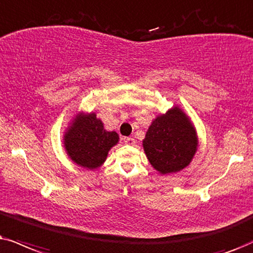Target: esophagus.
I'll return each instance as SVG.
<instances>
[{"label": "esophagus", "instance_id": "obj_1", "mask_svg": "<svg viewBox=\"0 0 253 253\" xmlns=\"http://www.w3.org/2000/svg\"><path fill=\"white\" fill-rule=\"evenodd\" d=\"M123 142L126 143V144H127V145H133V144H135V139H133L132 137H124Z\"/></svg>", "mask_w": 253, "mask_h": 253}]
</instances>
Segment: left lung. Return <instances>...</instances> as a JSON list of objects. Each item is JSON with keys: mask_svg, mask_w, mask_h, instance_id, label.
<instances>
[{"mask_svg": "<svg viewBox=\"0 0 253 253\" xmlns=\"http://www.w3.org/2000/svg\"><path fill=\"white\" fill-rule=\"evenodd\" d=\"M143 149L158 172H178L191 163L197 152V131L188 115L176 105L152 121Z\"/></svg>", "mask_w": 253, "mask_h": 253, "instance_id": "obj_1", "label": "left lung"}]
</instances>
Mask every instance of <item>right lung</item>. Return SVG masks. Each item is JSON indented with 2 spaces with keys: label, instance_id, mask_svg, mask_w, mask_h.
<instances>
[{
  "label": "right lung",
  "instance_id": "right-lung-1",
  "mask_svg": "<svg viewBox=\"0 0 253 253\" xmlns=\"http://www.w3.org/2000/svg\"><path fill=\"white\" fill-rule=\"evenodd\" d=\"M118 141V133L107 131L95 112H79L69 123L63 136L68 157L86 170L102 167L110 149Z\"/></svg>",
  "mask_w": 253,
  "mask_h": 253
}]
</instances>
